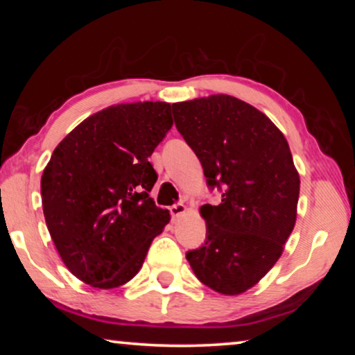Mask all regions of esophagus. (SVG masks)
Wrapping results in <instances>:
<instances>
[{"label":"esophagus","mask_w":355,"mask_h":355,"mask_svg":"<svg viewBox=\"0 0 355 355\" xmlns=\"http://www.w3.org/2000/svg\"><path fill=\"white\" fill-rule=\"evenodd\" d=\"M186 213V207L183 203H177V205H172L171 207V214H172V219H178L180 216Z\"/></svg>","instance_id":"obj_1"}]
</instances>
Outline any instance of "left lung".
Instances as JSON below:
<instances>
[{"instance_id": "left-lung-1", "label": "left lung", "mask_w": 355, "mask_h": 355, "mask_svg": "<svg viewBox=\"0 0 355 355\" xmlns=\"http://www.w3.org/2000/svg\"><path fill=\"white\" fill-rule=\"evenodd\" d=\"M219 205L200 207L207 241L186 258L203 285L225 296L255 286L284 252L297 216L300 180L290 146L266 114L225 94L172 105Z\"/></svg>"}]
</instances>
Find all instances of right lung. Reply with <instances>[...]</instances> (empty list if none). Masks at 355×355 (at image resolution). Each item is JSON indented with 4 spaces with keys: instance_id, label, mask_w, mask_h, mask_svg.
<instances>
[{
    "instance_id": "add662e5",
    "label": "right lung",
    "mask_w": 355,
    "mask_h": 355,
    "mask_svg": "<svg viewBox=\"0 0 355 355\" xmlns=\"http://www.w3.org/2000/svg\"><path fill=\"white\" fill-rule=\"evenodd\" d=\"M172 125L166 101L112 105L84 119L53 152L40 180L45 222L64 264L84 284H127L171 220L148 196L156 182L148 158Z\"/></svg>"
}]
</instances>
